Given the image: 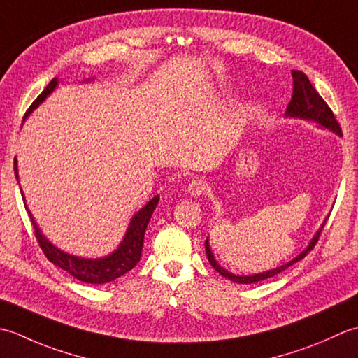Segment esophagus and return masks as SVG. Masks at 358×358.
I'll use <instances>...</instances> for the list:
<instances>
[{
	"mask_svg": "<svg viewBox=\"0 0 358 358\" xmlns=\"http://www.w3.org/2000/svg\"><path fill=\"white\" fill-rule=\"evenodd\" d=\"M207 184L201 179H194L188 184V194L193 196V198H198V196H202L206 193Z\"/></svg>",
	"mask_w": 358,
	"mask_h": 358,
	"instance_id": "obj_1",
	"label": "esophagus"
}]
</instances>
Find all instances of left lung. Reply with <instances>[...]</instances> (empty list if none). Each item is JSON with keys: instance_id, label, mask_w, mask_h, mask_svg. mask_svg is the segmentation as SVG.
Instances as JSON below:
<instances>
[{"instance_id": "left-lung-1", "label": "left lung", "mask_w": 358, "mask_h": 358, "mask_svg": "<svg viewBox=\"0 0 358 358\" xmlns=\"http://www.w3.org/2000/svg\"><path fill=\"white\" fill-rule=\"evenodd\" d=\"M292 77H294V94H292V100H290V103L287 105L286 114H284V115H286L287 119H300V120L313 122V123H317L320 129H327V131H331V133L341 137V129L338 127L337 120H335V117H334L331 108L326 105V101L322 97H320V94L315 91V87L310 85L308 76H306L304 72H301V71H292ZM326 220H327V217H326ZM326 220L323 221L322 225H320V229L315 231V235L312 236V239L309 241L308 245H306L304 249L300 253H298L295 258H292L290 261L284 262L282 266L268 268V271L253 273V275L231 273L216 261L213 250H211V247H210V238L207 236V239H206V253H207L208 262L216 272H220L224 276V278H229L230 281L238 282V284H253V282H258V281H262V280L272 278V276L281 273L282 271H286L287 267H290L292 264H295V262L301 261L306 257V255H308L313 249V245H315V243L318 241L320 231H322Z\"/></svg>"}]
</instances>
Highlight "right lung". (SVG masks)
<instances>
[{
    "label": "right lung",
    "mask_w": 358,
    "mask_h": 358,
    "mask_svg": "<svg viewBox=\"0 0 358 358\" xmlns=\"http://www.w3.org/2000/svg\"><path fill=\"white\" fill-rule=\"evenodd\" d=\"M92 80L94 78H87V80H83V82H92ZM58 83H60V80H58L57 77L50 80V83L45 87V91H43L40 96L36 97V100L31 105V108L27 109L24 119H27L29 115H31L35 109L38 108L43 101H45L50 96V94L57 90ZM13 165H15V178L18 180V185H20L17 157H15V162H13ZM20 192H21V196H23L24 207H26L29 216H31V221L34 224L36 239H38L40 247L43 249V252H45L48 259L52 262V264H55L57 267L66 271L71 276H74V278L83 281V282H87V284L111 282L114 280L120 278L122 275L129 272L131 268H133L137 262L141 261L145 230H147V225L151 220L152 211L156 210L157 203H159V194H156L155 198H151L141 210L136 211L133 217H131L128 229L125 231V235H123L120 244L115 247L111 253H108V255H105V257H100V258H83V257H77V255H72V253L58 249L55 244L50 243V241L45 235H43V231L40 230V227L35 222V217L31 213V210L27 208L24 193H23V189H21V187H20Z\"/></svg>",
    "instance_id": "1"
}]
</instances>
